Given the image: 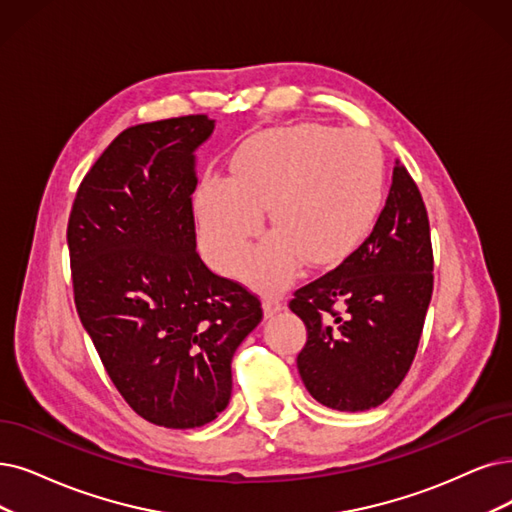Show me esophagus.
Segmentation results:
<instances>
[{"label": "esophagus", "instance_id": "obj_1", "mask_svg": "<svg viewBox=\"0 0 512 512\" xmlns=\"http://www.w3.org/2000/svg\"><path fill=\"white\" fill-rule=\"evenodd\" d=\"M262 309H264V315L273 317V315H277V313L283 309V302H281L279 296H273V294H271V296H264Z\"/></svg>", "mask_w": 512, "mask_h": 512}]
</instances>
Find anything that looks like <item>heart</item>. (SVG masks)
Masks as SVG:
<instances>
[{
    "instance_id": "obj_1",
    "label": "heart",
    "mask_w": 512,
    "mask_h": 512,
    "mask_svg": "<svg viewBox=\"0 0 512 512\" xmlns=\"http://www.w3.org/2000/svg\"><path fill=\"white\" fill-rule=\"evenodd\" d=\"M384 153L361 130L298 124L245 140L231 178L208 176L195 193L203 252L233 275L269 208L275 231L245 264L243 277L279 290L304 260L334 269L372 235L384 203Z\"/></svg>"
}]
</instances>
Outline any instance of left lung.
<instances>
[{"label": "left lung", "instance_id": "obj_1", "mask_svg": "<svg viewBox=\"0 0 512 512\" xmlns=\"http://www.w3.org/2000/svg\"><path fill=\"white\" fill-rule=\"evenodd\" d=\"M433 264L426 206L397 159L372 235L290 300L306 325L298 372L319 403L365 412L395 393L418 351L433 296Z\"/></svg>", "mask_w": 512, "mask_h": 512}]
</instances>
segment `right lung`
<instances>
[{"label": "right lung", "instance_id": "add662e5", "mask_svg": "<svg viewBox=\"0 0 512 512\" xmlns=\"http://www.w3.org/2000/svg\"><path fill=\"white\" fill-rule=\"evenodd\" d=\"M212 130L208 115H182L121 132L67 227L77 315L119 395L166 428L218 418L233 355L262 319L260 298L195 250L193 151Z\"/></svg>", "mask_w": 512, "mask_h": 512}]
</instances>
